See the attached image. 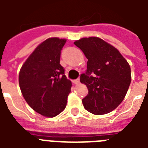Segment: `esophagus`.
Instances as JSON below:
<instances>
[{
	"label": "esophagus",
	"mask_w": 148,
	"mask_h": 148,
	"mask_svg": "<svg viewBox=\"0 0 148 148\" xmlns=\"http://www.w3.org/2000/svg\"><path fill=\"white\" fill-rule=\"evenodd\" d=\"M74 84H76V85H77V84L80 83V79L79 78H77V79H76V80L74 81Z\"/></svg>",
	"instance_id": "obj_1"
}]
</instances>
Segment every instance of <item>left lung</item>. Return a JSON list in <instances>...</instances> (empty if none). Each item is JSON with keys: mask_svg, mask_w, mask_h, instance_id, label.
Listing matches in <instances>:
<instances>
[{"mask_svg": "<svg viewBox=\"0 0 148 148\" xmlns=\"http://www.w3.org/2000/svg\"><path fill=\"white\" fill-rule=\"evenodd\" d=\"M74 44L88 59L80 82L89 93L82 99L84 108L103 115L114 110L124 100L131 83V68L117 49L97 37L82 38Z\"/></svg>", "mask_w": 148, "mask_h": 148, "instance_id": "left-lung-1", "label": "left lung"}]
</instances>
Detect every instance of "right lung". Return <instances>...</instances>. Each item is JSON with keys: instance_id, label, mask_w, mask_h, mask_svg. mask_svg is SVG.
I'll return each instance as SVG.
<instances>
[{"instance_id": "obj_1", "label": "right lung", "mask_w": 148, "mask_h": 148, "mask_svg": "<svg viewBox=\"0 0 148 148\" xmlns=\"http://www.w3.org/2000/svg\"><path fill=\"white\" fill-rule=\"evenodd\" d=\"M66 39L49 38L39 44L20 71L21 93L32 109L47 117L63 111L72 84L60 65Z\"/></svg>"}]
</instances>
